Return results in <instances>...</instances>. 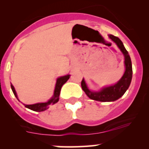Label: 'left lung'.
I'll return each instance as SVG.
<instances>
[{
	"instance_id": "obj_1",
	"label": "left lung",
	"mask_w": 149,
	"mask_h": 149,
	"mask_svg": "<svg viewBox=\"0 0 149 149\" xmlns=\"http://www.w3.org/2000/svg\"><path fill=\"white\" fill-rule=\"evenodd\" d=\"M109 38L117 45L120 50L124 55V65L125 70L123 76L116 84L109 86L103 87L97 91H91V89H89L83 78L81 81V87L83 91L91 100L99 102H114L120 98L130 86L132 76H133L131 60L128 52L126 50L123 45V43L118 37H115L112 34H109Z\"/></svg>"
}]
</instances>
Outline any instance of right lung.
<instances>
[{
  "mask_svg": "<svg viewBox=\"0 0 149 149\" xmlns=\"http://www.w3.org/2000/svg\"><path fill=\"white\" fill-rule=\"evenodd\" d=\"M70 76V75L68 74L66 75V76H61V77H58V79H57L53 95H52V97H51L47 102H46L36 103L34 104H24V106L26 107V108H28V109H31V110L33 111H36V112H42V111L47 109L50 105L55 104V103H57L59 101V97L60 94H61V88H62L63 85L68 80ZM10 87H11V89L12 91H13V94H14L15 97H16V98H17V100L19 101V98H18L17 94H16V90H15L14 86H13L12 84H10Z\"/></svg>",
  "mask_w": 149,
  "mask_h": 149,
  "instance_id": "obj_1",
  "label": "right lung"
}]
</instances>
